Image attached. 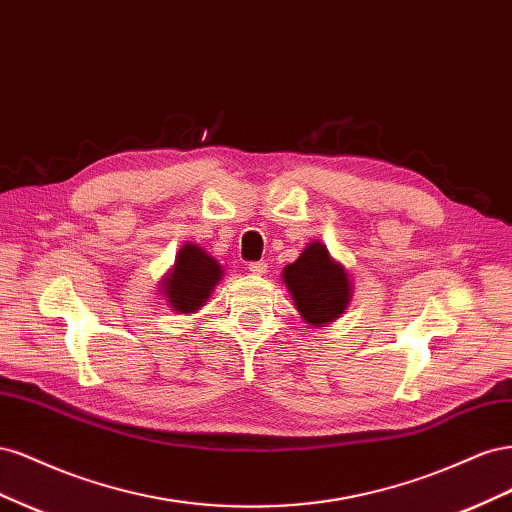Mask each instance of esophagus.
Returning <instances> with one entry per match:
<instances>
[{
  "mask_svg": "<svg viewBox=\"0 0 512 512\" xmlns=\"http://www.w3.org/2000/svg\"><path fill=\"white\" fill-rule=\"evenodd\" d=\"M252 275H265L267 273V262H250V267H247Z\"/></svg>",
  "mask_w": 512,
  "mask_h": 512,
  "instance_id": "esophagus-1",
  "label": "esophagus"
}]
</instances>
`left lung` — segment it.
Returning <instances> with one entry per match:
<instances>
[{
	"label": "left lung",
	"mask_w": 512,
	"mask_h": 512,
	"mask_svg": "<svg viewBox=\"0 0 512 512\" xmlns=\"http://www.w3.org/2000/svg\"><path fill=\"white\" fill-rule=\"evenodd\" d=\"M282 282L299 316L312 329L335 322L354 297L350 273L322 241L309 243L297 260L284 267Z\"/></svg>",
	"instance_id": "8db88e82"
}]
</instances>
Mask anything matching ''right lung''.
<instances>
[{
	"label": "right lung",
	"mask_w": 512,
	"mask_h": 512,
	"mask_svg": "<svg viewBox=\"0 0 512 512\" xmlns=\"http://www.w3.org/2000/svg\"><path fill=\"white\" fill-rule=\"evenodd\" d=\"M224 269L207 250L196 243H183L173 269L160 280V292L177 314H196L207 303Z\"/></svg>",
	"instance_id": "obj_1"
}]
</instances>
